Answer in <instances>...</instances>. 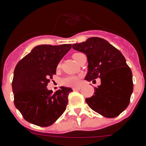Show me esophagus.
Instances as JSON below:
<instances>
[{
    "mask_svg": "<svg viewBox=\"0 0 146 146\" xmlns=\"http://www.w3.org/2000/svg\"><path fill=\"white\" fill-rule=\"evenodd\" d=\"M72 89H73V91H79V90H80L81 89V87L80 86H79V87H74Z\"/></svg>",
    "mask_w": 146,
    "mask_h": 146,
    "instance_id": "obj_1",
    "label": "esophagus"
}]
</instances>
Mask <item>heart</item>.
<instances>
[{"label": "heart", "mask_w": 146, "mask_h": 146, "mask_svg": "<svg viewBox=\"0 0 146 146\" xmlns=\"http://www.w3.org/2000/svg\"><path fill=\"white\" fill-rule=\"evenodd\" d=\"M81 53H80V52H76V53H74V55H72V56H73V58L74 59V60H76L77 56H78ZM79 82L80 77L74 75L68 76V77H66V78H64V79L63 80V83L67 86H77V85H78Z\"/></svg>", "instance_id": "obj_1"}]
</instances>
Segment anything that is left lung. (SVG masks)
I'll return each instance as SVG.
<instances>
[{
    "label": "left lung",
    "mask_w": 146,
    "mask_h": 146,
    "mask_svg": "<svg viewBox=\"0 0 146 146\" xmlns=\"http://www.w3.org/2000/svg\"><path fill=\"white\" fill-rule=\"evenodd\" d=\"M72 47L87 56L88 65L85 79H101V85L94 88V95L86 99V103L104 117L119 115L128 107L133 91L132 73L124 56L108 41L99 37L74 44Z\"/></svg>",
    "instance_id": "left-lung-1"
}]
</instances>
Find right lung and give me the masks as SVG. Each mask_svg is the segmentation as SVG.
<instances>
[{
    "mask_svg": "<svg viewBox=\"0 0 146 146\" xmlns=\"http://www.w3.org/2000/svg\"><path fill=\"white\" fill-rule=\"evenodd\" d=\"M72 44H42L18 62L14 72V102L25 121L49 126L66 110L70 88L61 87L54 94L47 86Z\"/></svg>",
    "mask_w": 146,
    "mask_h": 146,
    "instance_id": "add662e5",
    "label": "right lung"
}]
</instances>
